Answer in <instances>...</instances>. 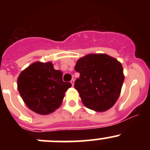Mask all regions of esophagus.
I'll return each mask as SVG.
<instances>
[{"mask_svg": "<svg viewBox=\"0 0 150 150\" xmlns=\"http://www.w3.org/2000/svg\"><path fill=\"white\" fill-rule=\"evenodd\" d=\"M71 84H72V86H74V79H71Z\"/></svg>", "mask_w": 150, "mask_h": 150, "instance_id": "34e87169", "label": "esophagus"}]
</instances>
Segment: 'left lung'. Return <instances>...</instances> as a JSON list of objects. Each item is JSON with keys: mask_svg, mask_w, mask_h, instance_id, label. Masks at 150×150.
<instances>
[{"mask_svg": "<svg viewBox=\"0 0 150 150\" xmlns=\"http://www.w3.org/2000/svg\"><path fill=\"white\" fill-rule=\"evenodd\" d=\"M75 71L80 75L74 88L87 108L104 112L114 105L125 79L117 59L107 54H88L78 59Z\"/></svg>", "mask_w": 150, "mask_h": 150, "instance_id": "8db88e82", "label": "left lung"}]
</instances>
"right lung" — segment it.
Wrapping results in <instances>:
<instances>
[{"label":"right lung","instance_id":"1","mask_svg":"<svg viewBox=\"0 0 150 150\" xmlns=\"http://www.w3.org/2000/svg\"><path fill=\"white\" fill-rule=\"evenodd\" d=\"M62 75L50 62H36L20 73L17 87L29 109L47 115L60 107L65 91L71 87V83L63 82Z\"/></svg>","mask_w":150,"mask_h":150}]
</instances>
